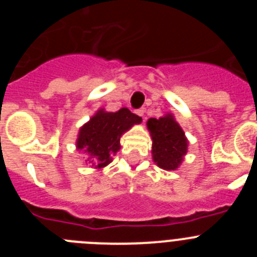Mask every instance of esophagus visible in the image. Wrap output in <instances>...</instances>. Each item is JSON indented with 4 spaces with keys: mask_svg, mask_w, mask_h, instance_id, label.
<instances>
[{
    "mask_svg": "<svg viewBox=\"0 0 257 257\" xmlns=\"http://www.w3.org/2000/svg\"><path fill=\"white\" fill-rule=\"evenodd\" d=\"M136 114L138 115H140V117L143 118V119H144V113H145V110L143 108H140V109H136Z\"/></svg>",
    "mask_w": 257,
    "mask_h": 257,
    "instance_id": "1",
    "label": "esophagus"
}]
</instances>
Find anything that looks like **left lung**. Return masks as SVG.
<instances>
[{
    "instance_id": "1",
    "label": "left lung",
    "mask_w": 257,
    "mask_h": 257,
    "mask_svg": "<svg viewBox=\"0 0 257 257\" xmlns=\"http://www.w3.org/2000/svg\"><path fill=\"white\" fill-rule=\"evenodd\" d=\"M153 140V160L163 170L178 169L188 149V140L184 131L172 115L156 119L151 118L147 123Z\"/></svg>"
}]
</instances>
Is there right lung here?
<instances>
[{"mask_svg":"<svg viewBox=\"0 0 257 257\" xmlns=\"http://www.w3.org/2000/svg\"><path fill=\"white\" fill-rule=\"evenodd\" d=\"M140 122L142 117L131 113L127 108L115 113L99 110L79 130L77 148L85 153L88 163L100 169L112 161V156L119 149L122 134Z\"/></svg>","mask_w":257,"mask_h":257,"instance_id":"right-lung-1","label":"right lung"}]
</instances>
